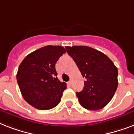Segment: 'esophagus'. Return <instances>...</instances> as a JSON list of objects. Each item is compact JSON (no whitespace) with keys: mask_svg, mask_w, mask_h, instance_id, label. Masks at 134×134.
<instances>
[{"mask_svg":"<svg viewBox=\"0 0 134 134\" xmlns=\"http://www.w3.org/2000/svg\"><path fill=\"white\" fill-rule=\"evenodd\" d=\"M71 83H72V81H71V79H70V80H69V81L67 82V84H68V85H69V86H71Z\"/></svg>","mask_w":134,"mask_h":134,"instance_id":"34e87169","label":"esophagus"}]
</instances>
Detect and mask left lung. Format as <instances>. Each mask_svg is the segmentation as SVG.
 Segmentation results:
<instances>
[{"label": "left lung", "instance_id": "8db88e82", "mask_svg": "<svg viewBox=\"0 0 134 134\" xmlns=\"http://www.w3.org/2000/svg\"><path fill=\"white\" fill-rule=\"evenodd\" d=\"M83 77L84 88L76 92L80 104L88 110L103 108L112 99L116 91L118 71L108 57L86 46H66Z\"/></svg>", "mask_w": 134, "mask_h": 134}]
</instances>
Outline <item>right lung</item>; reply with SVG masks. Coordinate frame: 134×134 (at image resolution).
<instances>
[{
	"mask_svg": "<svg viewBox=\"0 0 134 134\" xmlns=\"http://www.w3.org/2000/svg\"><path fill=\"white\" fill-rule=\"evenodd\" d=\"M66 53L61 46H46L28 54L20 64L16 80L23 97L39 110H48L60 103L65 82L57 77L55 63Z\"/></svg>",
	"mask_w": 134,
	"mask_h": 134,
	"instance_id": "add662e5",
	"label": "right lung"
}]
</instances>
